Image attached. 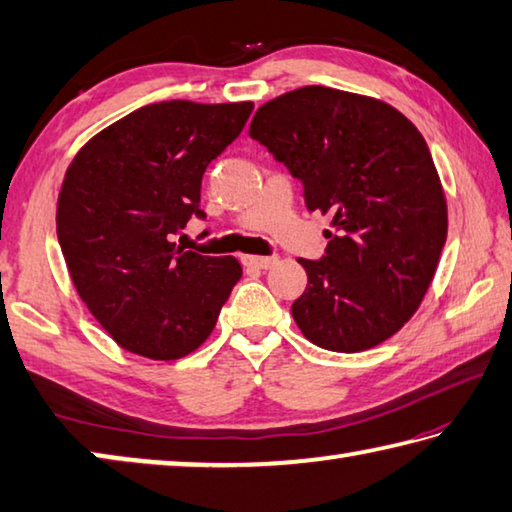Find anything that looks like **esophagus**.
I'll list each match as a JSON object with an SVG mask.
<instances>
[{"mask_svg": "<svg viewBox=\"0 0 512 512\" xmlns=\"http://www.w3.org/2000/svg\"><path fill=\"white\" fill-rule=\"evenodd\" d=\"M241 262H244V266H250V268H271L277 264V257L271 255V257H262V255H241Z\"/></svg>", "mask_w": 512, "mask_h": 512, "instance_id": "obj_1", "label": "esophagus"}]
</instances>
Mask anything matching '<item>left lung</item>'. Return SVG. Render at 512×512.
<instances>
[{"label": "left lung", "instance_id": "8db88e82", "mask_svg": "<svg viewBox=\"0 0 512 512\" xmlns=\"http://www.w3.org/2000/svg\"><path fill=\"white\" fill-rule=\"evenodd\" d=\"M250 137L302 180L311 212L332 216L325 257L298 259L300 332L332 352L391 339L418 311L447 239L443 183L418 128L386 101L307 85L264 103Z\"/></svg>", "mask_w": 512, "mask_h": 512}]
</instances>
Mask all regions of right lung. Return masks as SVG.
I'll return each mask as SVG.
<instances>
[{"label":"right lung","mask_w":512,"mask_h":512,"mask_svg":"<svg viewBox=\"0 0 512 512\" xmlns=\"http://www.w3.org/2000/svg\"><path fill=\"white\" fill-rule=\"evenodd\" d=\"M253 101L149 103L81 146L58 194L69 277L121 348L176 361L201 348L241 277L235 257L171 241L201 210L203 173L237 140Z\"/></svg>","instance_id":"add662e5"}]
</instances>
